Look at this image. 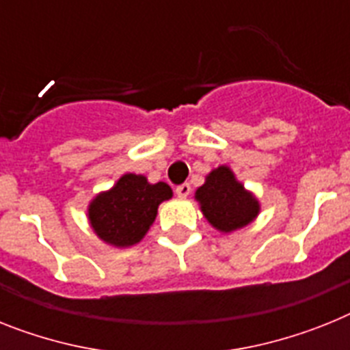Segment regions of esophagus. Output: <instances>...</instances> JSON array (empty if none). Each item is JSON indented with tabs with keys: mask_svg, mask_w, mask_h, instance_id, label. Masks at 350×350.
Instances as JSON below:
<instances>
[{
	"mask_svg": "<svg viewBox=\"0 0 350 350\" xmlns=\"http://www.w3.org/2000/svg\"><path fill=\"white\" fill-rule=\"evenodd\" d=\"M190 190H192V187H190L189 183H183V185H178L176 187V193H178V198L185 199V198H189V193Z\"/></svg>",
	"mask_w": 350,
	"mask_h": 350,
	"instance_id": "34e87169",
	"label": "esophagus"
}]
</instances>
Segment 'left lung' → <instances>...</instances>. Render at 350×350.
<instances>
[{"instance_id":"1","label":"left lung","mask_w":350,"mask_h":350,"mask_svg":"<svg viewBox=\"0 0 350 350\" xmlns=\"http://www.w3.org/2000/svg\"><path fill=\"white\" fill-rule=\"evenodd\" d=\"M196 201L204 219L220 233L242 230L260 213V201L245 190L228 165L211 170L204 185L196 190Z\"/></svg>"}]
</instances>
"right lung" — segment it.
Returning <instances> with one entry per match:
<instances>
[{
    "instance_id": "1",
    "label": "right lung",
    "mask_w": 350,
    "mask_h": 350,
    "mask_svg": "<svg viewBox=\"0 0 350 350\" xmlns=\"http://www.w3.org/2000/svg\"><path fill=\"white\" fill-rule=\"evenodd\" d=\"M170 198L172 189L163 181L149 183L146 176L128 172L90 201V228L108 245L131 247L146 237L158 206Z\"/></svg>"
}]
</instances>
